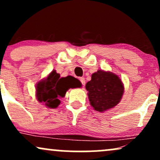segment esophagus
Listing matches in <instances>:
<instances>
[{
    "mask_svg": "<svg viewBox=\"0 0 160 160\" xmlns=\"http://www.w3.org/2000/svg\"><path fill=\"white\" fill-rule=\"evenodd\" d=\"M80 81L81 82V83H82V86H84L86 84V80H85V78H80Z\"/></svg>",
    "mask_w": 160,
    "mask_h": 160,
    "instance_id": "1",
    "label": "esophagus"
}]
</instances>
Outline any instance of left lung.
<instances>
[{"mask_svg":"<svg viewBox=\"0 0 160 160\" xmlns=\"http://www.w3.org/2000/svg\"><path fill=\"white\" fill-rule=\"evenodd\" d=\"M90 104L95 111L103 112L114 108L124 92L123 84L117 75L98 70L86 84Z\"/></svg>","mask_w":160,"mask_h":160,"instance_id":"obj_1","label":"left lung"}]
</instances>
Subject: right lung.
I'll return each mask as SVG.
<instances>
[{"label": "right lung", "mask_w": 160, "mask_h": 160, "mask_svg": "<svg viewBox=\"0 0 160 160\" xmlns=\"http://www.w3.org/2000/svg\"><path fill=\"white\" fill-rule=\"evenodd\" d=\"M81 86L78 79L72 76L60 78V74L53 70L45 80L37 84L36 95L40 103L50 108H56L60 104V98L65 97L70 88Z\"/></svg>", "instance_id": "obj_1"}]
</instances>
